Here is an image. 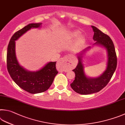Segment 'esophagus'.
<instances>
[{
    "label": "esophagus",
    "mask_w": 125,
    "mask_h": 125,
    "mask_svg": "<svg viewBox=\"0 0 125 125\" xmlns=\"http://www.w3.org/2000/svg\"><path fill=\"white\" fill-rule=\"evenodd\" d=\"M58 66L62 69H67L71 68L73 66V64L69 56H65L61 58L57 62Z\"/></svg>",
    "instance_id": "obj_1"
}]
</instances>
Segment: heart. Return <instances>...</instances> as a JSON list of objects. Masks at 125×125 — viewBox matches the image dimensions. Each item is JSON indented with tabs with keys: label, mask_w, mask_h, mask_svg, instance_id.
I'll list each match as a JSON object with an SVG mask.
<instances>
[{
	"label": "heart",
	"mask_w": 125,
	"mask_h": 125,
	"mask_svg": "<svg viewBox=\"0 0 125 125\" xmlns=\"http://www.w3.org/2000/svg\"><path fill=\"white\" fill-rule=\"evenodd\" d=\"M80 32L78 31H75V32H71L69 34V37L70 38H77L78 36H80ZM84 41V38H81L79 39V41L78 42L80 43H82Z\"/></svg>",
	"instance_id": "heart-1"
}]
</instances>
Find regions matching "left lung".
I'll return each instance as SVG.
<instances>
[{
	"mask_svg": "<svg viewBox=\"0 0 125 125\" xmlns=\"http://www.w3.org/2000/svg\"><path fill=\"white\" fill-rule=\"evenodd\" d=\"M92 27L94 32L93 39L96 41L95 44L102 45L106 48L108 56V66L106 71L99 77L88 78L84 75L83 66L81 61V57H78L79 60L78 65L73 70L75 73V80L70 85L76 93L83 95L98 92L104 88L110 81L117 66V56L113 41L108 35L104 33L97 27L93 26H92Z\"/></svg>",
	"mask_w": 125,
	"mask_h": 125,
	"instance_id": "left-lung-1",
	"label": "left lung"
}]
</instances>
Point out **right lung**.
<instances>
[{
    "label": "right lung",
    "mask_w": 125,
    "mask_h": 125,
    "mask_svg": "<svg viewBox=\"0 0 125 125\" xmlns=\"http://www.w3.org/2000/svg\"><path fill=\"white\" fill-rule=\"evenodd\" d=\"M41 23H31L13 34L8 46L6 65L13 81L23 90L32 94L44 92L51 86L58 72L56 62H49L40 70L30 72L19 65L15 55V41L31 28L40 27Z\"/></svg>",
    "instance_id": "add662e5"
}]
</instances>
